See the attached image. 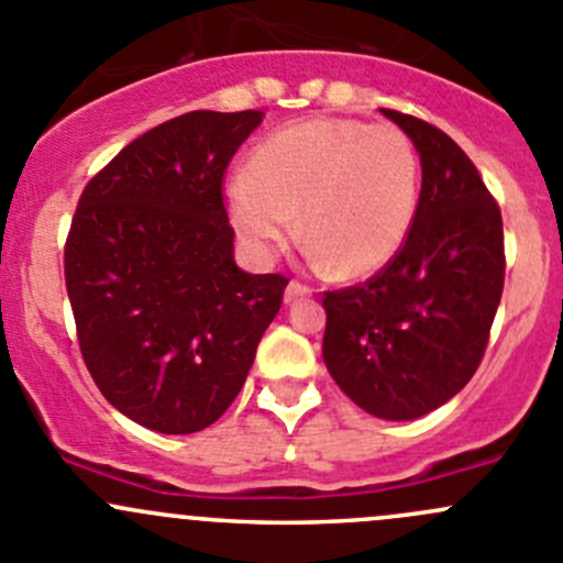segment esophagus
Here are the masks:
<instances>
[{
	"instance_id": "1",
	"label": "esophagus",
	"mask_w": 563,
	"mask_h": 563,
	"mask_svg": "<svg viewBox=\"0 0 563 563\" xmlns=\"http://www.w3.org/2000/svg\"><path fill=\"white\" fill-rule=\"evenodd\" d=\"M310 294H313V288L305 286V283H299V280H291L286 286V302H297V299L310 297Z\"/></svg>"
}]
</instances>
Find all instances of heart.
Segmentation results:
<instances>
[{"label": "heart", "instance_id": "obj_1", "mask_svg": "<svg viewBox=\"0 0 563 563\" xmlns=\"http://www.w3.org/2000/svg\"><path fill=\"white\" fill-rule=\"evenodd\" d=\"M234 231L258 258L294 234L334 275L384 269L411 231L419 155L395 124L321 117L277 130L255 146L247 174L229 181Z\"/></svg>", "mask_w": 563, "mask_h": 563}]
</instances>
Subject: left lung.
Returning a JSON list of instances; mask_svg holds the SVG:
<instances>
[{"label": "left lung", "instance_id": "1", "mask_svg": "<svg viewBox=\"0 0 563 563\" xmlns=\"http://www.w3.org/2000/svg\"><path fill=\"white\" fill-rule=\"evenodd\" d=\"M382 113L417 146L422 192L395 258L362 286L323 294V362L356 406L408 422L476 373L507 258L501 209L468 155L424 119Z\"/></svg>", "mask_w": 563, "mask_h": 563}]
</instances>
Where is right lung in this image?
I'll return each mask as SVG.
<instances>
[{
  "instance_id": "add662e5",
  "label": "right lung",
  "mask_w": 563,
  "mask_h": 563,
  "mask_svg": "<svg viewBox=\"0 0 563 563\" xmlns=\"http://www.w3.org/2000/svg\"><path fill=\"white\" fill-rule=\"evenodd\" d=\"M264 111H190L124 146L78 198L65 283L78 345L117 411L198 433L245 384L288 277L234 261L231 157Z\"/></svg>"
}]
</instances>
